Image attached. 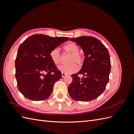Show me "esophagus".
Returning a JSON list of instances; mask_svg holds the SVG:
<instances>
[{
    "mask_svg": "<svg viewBox=\"0 0 134 134\" xmlns=\"http://www.w3.org/2000/svg\"><path fill=\"white\" fill-rule=\"evenodd\" d=\"M62 76H63V77H65V76L66 75V74L64 73V72H62Z\"/></svg>",
    "mask_w": 134,
    "mask_h": 134,
    "instance_id": "34e87169",
    "label": "esophagus"
}]
</instances>
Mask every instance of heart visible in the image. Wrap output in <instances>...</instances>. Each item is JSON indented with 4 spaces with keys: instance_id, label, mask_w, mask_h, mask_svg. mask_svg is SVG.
<instances>
[{
    "instance_id": "obj_1",
    "label": "heart",
    "mask_w": 134,
    "mask_h": 134,
    "mask_svg": "<svg viewBox=\"0 0 134 134\" xmlns=\"http://www.w3.org/2000/svg\"><path fill=\"white\" fill-rule=\"evenodd\" d=\"M63 49L65 53L71 54V56L69 58L68 63L71 64L60 66L59 67V69L62 72L66 74L74 73L78 70V66L74 63L78 65H81L83 62L84 56L82 54L79 52V47L74 43L70 42L65 44L64 46ZM50 57L52 62L56 65H59L62 62V56L58 48H55L51 50Z\"/></svg>"
}]
</instances>
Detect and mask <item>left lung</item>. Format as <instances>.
I'll return each instance as SVG.
<instances>
[{
    "instance_id": "obj_1",
    "label": "left lung",
    "mask_w": 134,
    "mask_h": 134,
    "mask_svg": "<svg viewBox=\"0 0 134 134\" xmlns=\"http://www.w3.org/2000/svg\"><path fill=\"white\" fill-rule=\"evenodd\" d=\"M82 47L85 58L80 70L71 75L69 94L78 101L88 102L97 98L104 91L111 71V60L107 48L99 40L92 36L70 38ZM78 74L83 76L80 79Z\"/></svg>"
}]
</instances>
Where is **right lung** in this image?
Masks as SVG:
<instances>
[{"label": "right lung", "instance_id": "1", "mask_svg": "<svg viewBox=\"0 0 134 134\" xmlns=\"http://www.w3.org/2000/svg\"><path fill=\"white\" fill-rule=\"evenodd\" d=\"M69 40L42 34L32 35L18 48L15 59V78L19 92L27 99L43 100L51 94L62 72L52 62L51 50Z\"/></svg>", "mask_w": 134, "mask_h": 134}]
</instances>
